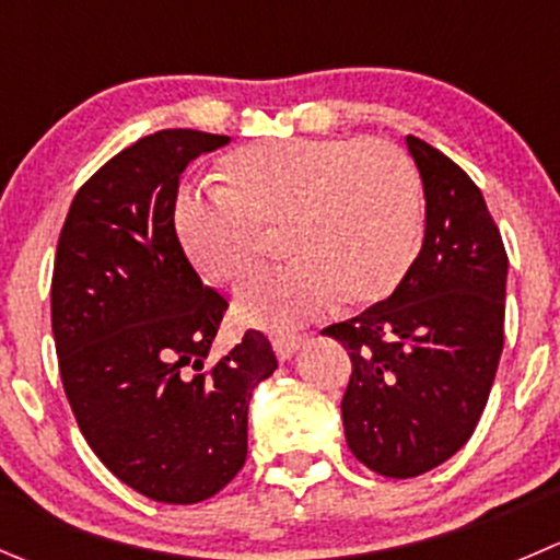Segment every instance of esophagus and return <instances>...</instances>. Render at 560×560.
Returning <instances> with one entry per match:
<instances>
[{"mask_svg": "<svg viewBox=\"0 0 560 560\" xmlns=\"http://www.w3.org/2000/svg\"><path fill=\"white\" fill-rule=\"evenodd\" d=\"M270 341H273L276 355H279L281 361H287V358H292V352L301 347L303 334H292V330H287V334H273L270 336Z\"/></svg>", "mask_w": 560, "mask_h": 560, "instance_id": "34e87169", "label": "esophagus"}]
</instances>
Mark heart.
Returning <instances> with one entry per match:
<instances>
[{
    "label": "heart",
    "instance_id": "1",
    "mask_svg": "<svg viewBox=\"0 0 560 560\" xmlns=\"http://www.w3.org/2000/svg\"><path fill=\"white\" fill-rule=\"evenodd\" d=\"M221 191L188 186L175 199L183 252L215 284H241L281 230L295 254L237 298L243 317L290 325L345 298H388L421 246V177L385 139H276L221 161Z\"/></svg>",
    "mask_w": 560,
    "mask_h": 560
}]
</instances>
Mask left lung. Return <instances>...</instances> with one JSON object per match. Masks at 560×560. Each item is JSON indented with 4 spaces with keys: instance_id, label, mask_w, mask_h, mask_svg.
Masks as SVG:
<instances>
[{
    "instance_id": "1",
    "label": "left lung",
    "mask_w": 560,
    "mask_h": 560,
    "mask_svg": "<svg viewBox=\"0 0 560 560\" xmlns=\"http://www.w3.org/2000/svg\"><path fill=\"white\" fill-rule=\"evenodd\" d=\"M427 197L421 252L385 301L323 330L350 350L347 446L388 479L438 468L474 435L503 352L509 257L479 186L407 136Z\"/></svg>"
}]
</instances>
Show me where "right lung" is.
<instances>
[{
	"instance_id": "add662e5",
	"label": "right lung",
	"mask_w": 560,
	"mask_h": 560,
	"mask_svg": "<svg viewBox=\"0 0 560 560\" xmlns=\"http://www.w3.org/2000/svg\"><path fill=\"white\" fill-rule=\"evenodd\" d=\"M230 136L170 128L101 166L57 243L51 330L81 435L130 490L199 503L246 463L248 401L276 369L268 336L208 361L226 298L202 284L175 232L180 175Z\"/></svg>"
}]
</instances>
